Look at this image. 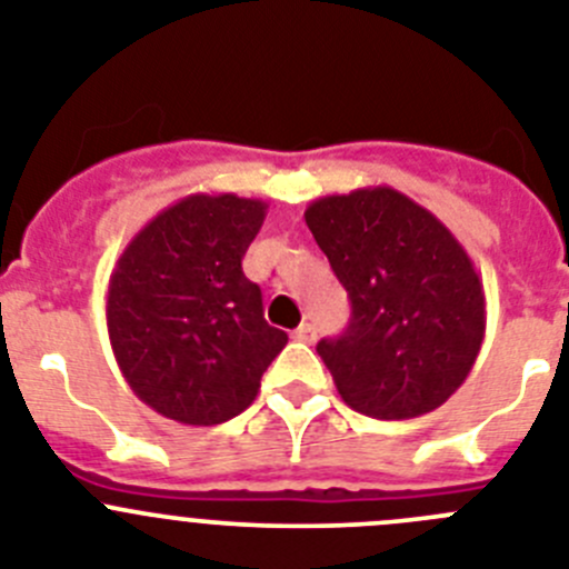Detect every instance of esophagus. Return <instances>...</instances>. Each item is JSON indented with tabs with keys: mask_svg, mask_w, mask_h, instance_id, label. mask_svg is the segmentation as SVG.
Listing matches in <instances>:
<instances>
[{
	"mask_svg": "<svg viewBox=\"0 0 569 569\" xmlns=\"http://www.w3.org/2000/svg\"><path fill=\"white\" fill-rule=\"evenodd\" d=\"M293 336H296V339H299V341H308V345H310V341H316V325H310V321H305V325H299V328L293 330Z\"/></svg>",
	"mask_w": 569,
	"mask_h": 569,
	"instance_id": "obj_1",
	"label": "esophagus"
}]
</instances>
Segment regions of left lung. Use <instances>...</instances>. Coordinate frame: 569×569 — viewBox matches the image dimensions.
<instances>
[{
    "instance_id": "1",
    "label": "left lung",
    "mask_w": 569,
    "mask_h": 569,
    "mask_svg": "<svg viewBox=\"0 0 569 569\" xmlns=\"http://www.w3.org/2000/svg\"><path fill=\"white\" fill-rule=\"evenodd\" d=\"M305 222L350 296V325L316 345L356 413L425 416L479 359L487 301L472 259L410 196L376 184L321 196Z\"/></svg>"
}]
</instances>
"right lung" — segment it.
I'll list each match as a JSON object with an SVG mask.
<instances>
[{
	"instance_id": "1",
	"label": "right lung",
	"mask_w": 569,
	"mask_h": 569,
	"mask_svg": "<svg viewBox=\"0 0 569 569\" xmlns=\"http://www.w3.org/2000/svg\"><path fill=\"white\" fill-rule=\"evenodd\" d=\"M268 204L193 193L156 213L108 281V336L139 399L164 419L210 427L253 405L261 373L288 345L270 328L241 259Z\"/></svg>"
}]
</instances>
